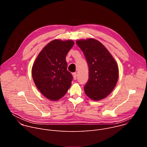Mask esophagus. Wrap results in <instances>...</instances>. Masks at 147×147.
Wrapping results in <instances>:
<instances>
[{"mask_svg": "<svg viewBox=\"0 0 147 147\" xmlns=\"http://www.w3.org/2000/svg\"><path fill=\"white\" fill-rule=\"evenodd\" d=\"M73 78H74V80H76L77 79V73H73Z\"/></svg>", "mask_w": 147, "mask_h": 147, "instance_id": "esophagus-1", "label": "esophagus"}]
</instances>
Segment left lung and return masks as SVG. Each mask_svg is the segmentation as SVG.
Segmentation results:
<instances>
[{"label":"left lung","instance_id":"obj_1","mask_svg":"<svg viewBox=\"0 0 147 147\" xmlns=\"http://www.w3.org/2000/svg\"><path fill=\"white\" fill-rule=\"evenodd\" d=\"M76 43L84 55L89 69L88 80L84 86L86 94L94 100L106 98L117 82L116 61L104 45L95 39L78 40Z\"/></svg>","mask_w":147,"mask_h":147}]
</instances>
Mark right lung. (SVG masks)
<instances>
[{"instance_id":"right-lung-1","label":"right lung","mask_w":147,"mask_h":147,"mask_svg":"<svg viewBox=\"0 0 147 147\" xmlns=\"http://www.w3.org/2000/svg\"><path fill=\"white\" fill-rule=\"evenodd\" d=\"M72 40L55 39L39 53L32 68V76L39 91L47 98L57 100L71 85L73 76L67 69L66 56L73 47Z\"/></svg>"}]
</instances>
